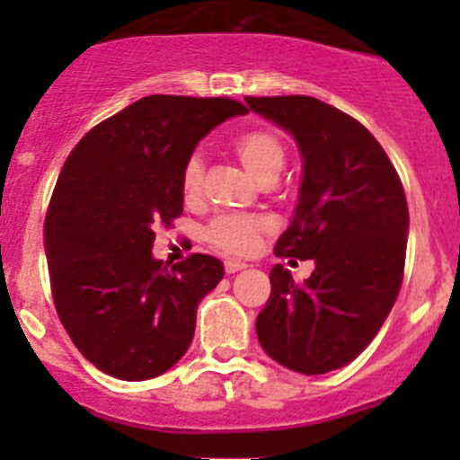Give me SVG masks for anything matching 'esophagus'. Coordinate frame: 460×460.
I'll return each instance as SVG.
<instances>
[{
    "label": "esophagus",
    "instance_id": "esophagus-1",
    "mask_svg": "<svg viewBox=\"0 0 460 460\" xmlns=\"http://www.w3.org/2000/svg\"><path fill=\"white\" fill-rule=\"evenodd\" d=\"M243 269H247V264L240 262V260H226V262H225V271H226V273L243 271Z\"/></svg>",
    "mask_w": 460,
    "mask_h": 460
}]
</instances>
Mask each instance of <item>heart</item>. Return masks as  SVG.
<instances>
[{"instance_id": "b5f03b06", "label": "heart", "mask_w": 460, "mask_h": 460, "mask_svg": "<svg viewBox=\"0 0 460 460\" xmlns=\"http://www.w3.org/2000/svg\"><path fill=\"white\" fill-rule=\"evenodd\" d=\"M234 151L244 164V169L262 184L276 182L285 169L287 148L276 131L271 128H252L240 133L234 140ZM204 166L198 155L189 157L182 171V193L187 200L200 196ZM264 222L249 216H220L208 225L207 240L225 253L243 256L256 247Z\"/></svg>"}]
</instances>
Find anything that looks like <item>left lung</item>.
I'll return each instance as SVG.
<instances>
[{
	"mask_svg": "<svg viewBox=\"0 0 460 460\" xmlns=\"http://www.w3.org/2000/svg\"><path fill=\"white\" fill-rule=\"evenodd\" d=\"M244 102L285 128L303 157L298 204L273 252L316 262L303 285L282 264L271 269L258 341L282 367L327 374L374 341L396 303L410 231L405 191L383 146L342 111L307 95Z\"/></svg>",
	"mask_w": 460,
	"mask_h": 460,
	"instance_id": "8db88e82",
	"label": "left lung"
}]
</instances>
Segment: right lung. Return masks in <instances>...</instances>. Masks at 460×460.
<instances>
[{
	"instance_id": "obj_1",
	"label": "right lung",
	"mask_w": 460,
	"mask_h": 460,
	"mask_svg": "<svg viewBox=\"0 0 460 460\" xmlns=\"http://www.w3.org/2000/svg\"><path fill=\"white\" fill-rule=\"evenodd\" d=\"M229 97L148 95L86 133L66 157L44 222L55 309L100 372L148 380L193 341L198 305L225 276L193 253L153 258L157 225L182 216V171L217 124L244 115Z\"/></svg>"
}]
</instances>
